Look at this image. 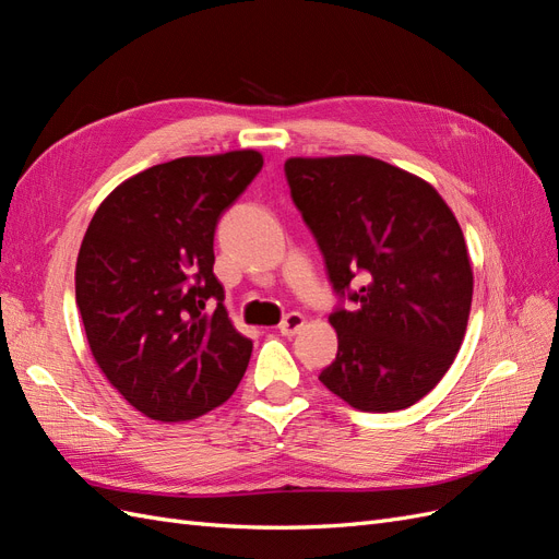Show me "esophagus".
Wrapping results in <instances>:
<instances>
[{
  "label": "esophagus",
  "mask_w": 559,
  "mask_h": 559,
  "mask_svg": "<svg viewBox=\"0 0 559 559\" xmlns=\"http://www.w3.org/2000/svg\"><path fill=\"white\" fill-rule=\"evenodd\" d=\"M302 326H306V317H302L300 312H292V314H286V317L282 319L280 333H282V335H296Z\"/></svg>",
  "instance_id": "obj_1"
}]
</instances>
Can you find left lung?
I'll use <instances>...</instances> for the list:
<instances>
[{
	"label": "left lung",
	"mask_w": 559,
	"mask_h": 559,
	"mask_svg": "<svg viewBox=\"0 0 559 559\" xmlns=\"http://www.w3.org/2000/svg\"><path fill=\"white\" fill-rule=\"evenodd\" d=\"M292 198L354 310L329 317L337 354L321 384L364 413L411 408L462 347L473 270L460 222L433 186L370 156L289 158Z\"/></svg>",
	"instance_id": "obj_1"
}]
</instances>
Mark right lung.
I'll use <instances>...</instances> for the list:
<instances>
[{
  "instance_id": "obj_1",
  "label": "right lung",
  "mask_w": 559,
  "mask_h": 559,
  "mask_svg": "<svg viewBox=\"0 0 559 559\" xmlns=\"http://www.w3.org/2000/svg\"><path fill=\"white\" fill-rule=\"evenodd\" d=\"M261 167L253 148L154 165L118 183L83 235L74 280L91 354L151 419L205 415L245 376L251 341L224 308L214 230Z\"/></svg>"
}]
</instances>
